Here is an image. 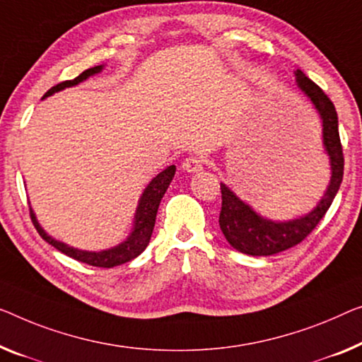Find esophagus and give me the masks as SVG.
<instances>
[{
  "label": "esophagus",
  "mask_w": 362,
  "mask_h": 362,
  "mask_svg": "<svg viewBox=\"0 0 362 362\" xmlns=\"http://www.w3.org/2000/svg\"><path fill=\"white\" fill-rule=\"evenodd\" d=\"M182 169L190 172V174H195V172L203 169V160L202 158H198V156H190V158L183 159Z\"/></svg>",
  "instance_id": "obj_1"
}]
</instances>
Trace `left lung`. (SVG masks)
I'll return each instance as SVG.
<instances>
[{"mask_svg":"<svg viewBox=\"0 0 362 362\" xmlns=\"http://www.w3.org/2000/svg\"><path fill=\"white\" fill-rule=\"evenodd\" d=\"M294 74L298 88L309 97L317 112L320 113L323 146H325L332 165L330 185H328L319 204L309 214L293 221H286V223H274V221L265 219L260 214H257L230 188L221 183V198H223L219 214L221 230H223L226 240L235 250L247 253V255H274V253L288 250L291 247L300 244L315 229V226L320 223L328 208L332 206L333 198L338 193L343 180L344 158L341 141H339L335 105L319 86L307 78L300 69Z\"/></svg>","mask_w":362,"mask_h":362,"instance_id":"left-lung-1","label":"left lung"}]
</instances>
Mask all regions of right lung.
I'll return each mask as SVG.
<instances>
[{"instance_id": "right-lung-1", "label": "right lung", "mask_w": 362, "mask_h": 362, "mask_svg": "<svg viewBox=\"0 0 362 362\" xmlns=\"http://www.w3.org/2000/svg\"><path fill=\"white\" fill-rule=\"evenodd\" d=\"M102 68H104L102 64L100 66L89 68L81 73L78 78H74L71 81H63V83L53 86L52 89L47 90L45 95H43V99L58 93V90H62L64 88H71V86L83 83V81H86L89 76H94V74L100 73ZM174 175H175V165H169L165 170L160 172V174L156 175L154 179L149 182V185L144 188L143 195L139 198L136 213H134V224H133L132 234L128 235V239L125 242H122V244H118L117 247H112L109 250H100V252L79 250V249H74V247L63 244L60 240H55L40 228L39 221H37L35 214L30 208L32 223H34L37 233L40 234L43 240L55 247V249L63 252L64 255L74 258V260L88 263V265H93V267H100V268H112V267L122 265V263H127L129 260H133V258H136L139 253L148 247L151 240V234H153V229L156 224V214H158L159 203L160 199H163L165 190L169 188Z\"/></svg>"}]
</instances>
